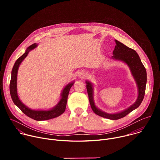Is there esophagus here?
<instances>
[{"instance_id":"esophagus-1","label":"esophagus","mask_w":160,"mask_h":160,"mask_svg":"<svg viewBox=\"0 0 160 160\" xmlns=\"http://www.w3.org/2000/svg\"><path fill=\"white\" fill-rule=\"evenodd\" d=\"M87 72L85 70H82L80 72H79L78 76L80 78H85L87 76Z\"/></svg>"}]
</instances>
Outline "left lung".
<instances>
[{
  "label": "left lung",
  "mask_w": 160,
  "mask_h": 160,
  "mask_svg": "<svg viewBox=\"0 0 160 160\" xmlns=\"http://www.w3.org/2000/svg\"><path fill=\"white\" fill-rule=\"evenodd\" d=\"M115 42L117 45H115V49H114L112 52L113 56H112V58L123 61L128 65L130 68L132 73L137 82V84H138L139 95L136 102L128 109L118 113L108 114L99 110L98 108H96L93 100L92 85L89 82H86L88 99L92 111L96 115L110 120H118L122 118L140 106L144 98L147 82V74L146 68L142 63L138 53L133 49L128 48L120 42L117 40H115Z\"/></svg>",
  "instance_id": "left-lung-1"
}]
</instances>
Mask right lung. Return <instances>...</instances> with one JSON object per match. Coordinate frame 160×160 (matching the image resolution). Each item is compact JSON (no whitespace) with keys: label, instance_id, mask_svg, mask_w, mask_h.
Instances as JSON below:
<instances>
[{"label":"right lung","instance_id":"1","mask_svg":"<svg viewBox=\"0 0 160 160\" xmlns=\"http://www.w3.org/2000/svg\"><path fill=\"white\" fill-rule=\"evenodd\" d=\"M37 44L33 43L30 46H29L25 53L22 54L21 57H19L14 63V65L12 68V72H11V81H10V85H9V88H10V94L12 98V100L13 102L14 103L15 105H16L20 109L21 111L23 112L25 115L37 121H42V120H50L56 117H59L61 115V114H62L66 109V103H67V99H68V94H69V91L73 85V83L68 84L63 90L62 94H61V99L60 100L58 104L56 106H55L53 109L48 110V111H35V110H32L30 108H27L25 105L22 104L21 101L19 100L18 94H17V73H18V67L21 62L28 55V52L35 48L37 47Z\"/></svg>","mask_w":160,"mask_h":160}]
</instances>
